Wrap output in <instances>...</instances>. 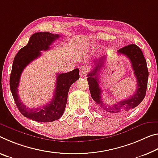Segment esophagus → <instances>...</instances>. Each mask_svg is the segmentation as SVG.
Instances as JSON below:
<instances>
[{
  "mask_svg": "<svg viewBox=\"0 0 158 158\" xmlns=\"http://www.w3.org/2000/svg\"><path fill=\"white\" fill-rule=\"evenodd\" d=\"M89 71V67L87 66H81L79 68V72H80V75L81 76H83L85 74H86Z\"/></svg>",
  "mask_w": 158,
  "mask_h": 158,
  "instance_id": "esophagus-1",
  "label": "esophagus"
}]
</instances>
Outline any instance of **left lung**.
<instances>
[{"label":"left lung","mask_w":158,"mask_h":158,"mask_svg":"<svg viewBox=\"0 0 158 158\" xmlns=\"http://www.w3.org/2000/svg\"><path fill=\"white\" fill-rule=\"evenodd\" d=\"M117 53L123 54L129 59L136 79V90L134 93L133 96L129 98L122 100V101L111 106H106L102 101V91L99 86L98 72L103 66L106 56L101 57L98 60H96L94 61L96 62L95 68L91 72L87 74L89 90L93 100L101 109L110 113H119L122 111H128L139 106L146 96L148 79V69L146 60L139 46L135 44H130L118 50Z\"/></svg>","instance_id":"left-lung-1"}]
</instances>
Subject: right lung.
<instances>
[{"mask_svg":"<svg viewBox=\"0 0 158 158\" xmlns=\"http://www.w3.org/2000/svg\"><path fill=\"white\" fill-rule=\"evenodd\" d=\"M59 34L49 32H37L30 37L27 46L19 50L15 57L10 77V87L15 104L24 117L40 122H51L60 118L67 105V95L72 84L79 79V69L67 73L57 74L56 86L52 101L43 107L30 108L22 102L18 95L20 76L30 62L41 56L42 51H48Z\"/></svg>","mask_w":158,"mask_h":158,"instance_id":"1","label":"right lung"}]
</instances>
